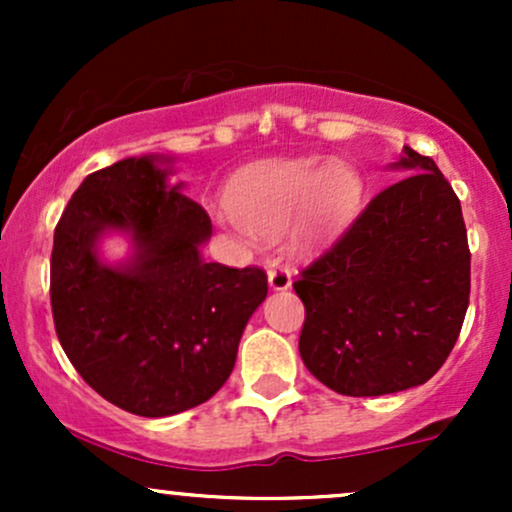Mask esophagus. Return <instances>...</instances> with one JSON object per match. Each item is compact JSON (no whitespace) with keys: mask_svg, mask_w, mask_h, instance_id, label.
I'll list each match as a JSON object with an SVG mask.
<instances>
[{"mask_svg":"<svg viewBox=\"0 0 512 512\" xmlns=\"http://www.w3.org/2000/svg\"><path fill=\"white\" fill-rule=\"evenodd\" d=\"M267 276H269V286H272L274 291L291 289V284H293L291 269H286V267H281V264H276V267L269 269Z\"/></svg>","mask_w":512,"mask_h":512,"instance_id":"obj_1","label":"esophagus"}]
</instances>
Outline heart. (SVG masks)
Listing matches in <instances>:
<instances>
[{
    "mask_svg": "<svg viewBox=\"0 0 512 512\" xmlns=\"http://www.w3.org/2000/svg\"><path fill=\"white\" fill-rule=\"evenodd\" d=\"M361 178L339 158H289L245 168L233 180L219 223L238 238H276L289 228L293 252L332 243L354 219Z\"/></svg>",
    "mask_w": 512,
    "mask_h": 512,
    "instance_id": "obj_1",
    "label": "heart"
}]
</instances>
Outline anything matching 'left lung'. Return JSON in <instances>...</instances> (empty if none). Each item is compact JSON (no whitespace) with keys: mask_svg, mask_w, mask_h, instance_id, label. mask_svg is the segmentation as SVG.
<instances>
[{"mask_svg":"<svg viewBox=\"0 0 512 512\" xmlns=\"http://www.w3.org/2000/svg\"><path fill=\"white\" fill-rule=\"evenodd\" d=\"M390 168L407 178L370 199L293 284L305 305V368L339 395L424 385L450 356L469 305L460 199L433 158L409 146Z\"/></svg>","mask_w":512,"mask_h":512,"instance_id":"obj_1","label":"left lung"}]
</instances>
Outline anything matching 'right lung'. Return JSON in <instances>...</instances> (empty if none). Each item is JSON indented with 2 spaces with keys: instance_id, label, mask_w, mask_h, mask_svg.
Here are the masks:
<instances>
[{
  "instance_id": "right-lung-1",
  "label": "right lung",
  "mask_w": 512,
  "mask_h": 512,
  "mask_svg": "<svg viewBox=\"0 0 512 512\" xmlns=\"http://www.w3.org/2000/svg\"><path fill=\"white\" fill-rule=\"evenodd\" d=\"M173 158L134 156L81 182L55 228L50 301L76 373L137 416L180 414L221 390L245 325L267 298V274L204 262L209 214L168 185ZM130 238L108 265L100 240Z\"/></svg>"
}]
</instances>
